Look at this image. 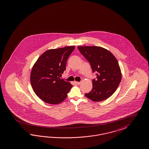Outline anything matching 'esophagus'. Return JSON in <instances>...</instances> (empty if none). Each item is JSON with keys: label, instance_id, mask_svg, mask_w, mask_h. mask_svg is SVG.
I'll use <instances>...</instances> for the list:
<instances>
[{"label": "esophagus", "instance_id": "34e87169", "mask_svg": "<svg viewBox=\"0 0 149 149\" xmlns=\"http://www.w3.org/2000/svg\"><path fill=\"white\" fill-rule=\"evenodd\" d=\"M76 83H77L78 85H79L81 84V82H76Z\"/></svg>", "mask_w": 149, "mask_h": 149}]
</instances>
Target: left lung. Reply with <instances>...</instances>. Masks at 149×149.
<instances>
[{"label": "left lung", "instance_id": "8db88e82", "mask_svg": "<svg viewBox=\"0 0 149 149\" xmlns=\"http://www.w3.org/2000/svg\"><path fill=\"white\" fill-rule=\"evenodd\" d=\"M78 49L89 62L93 72H97L92 89L85 95L94 102L108 98L121 82V70L116 58L109 51L99 46H78Z\"/></svg>", "mask_w": 149, "mask_h": 149}]
</instances>
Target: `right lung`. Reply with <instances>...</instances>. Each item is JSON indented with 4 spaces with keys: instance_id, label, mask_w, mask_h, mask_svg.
<instances>
[{
    "instance_id": "1",
    "label": "right lung",
    "mask_w": 149,
    "mask_h": 149,
    "mask_svg": "<svg viewBox=\"0 0 149 149\" xmlns=\"http://www.w3.org/2000/svg\"><path fill=\"white\" fill-rule=\"evenodd\" d=\"M75 46L47 50L33 67L30 81L33 91L45 103L57 104L66 98L72 84L60 77Z\"/></svg>"
}]
</instances>
